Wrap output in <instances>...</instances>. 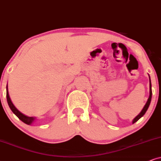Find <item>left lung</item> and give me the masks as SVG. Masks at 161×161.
<instances>
[{"label": "left lung", "mask_w": 161, "mask_h": 161, "mask_svg": "<svg viewBox=\"0 0 161 161\" xmlns=\"http://www.w3.org/2000/svg\"><path fill=\"white\" fill-rule=\"evenodd\" d=\"M152 83H151V79H150V76H149V97H148V100H147V102H146V105H144L143 108L142 109L141 111H140V113L137 116V117H136L135 118V119H133V120H132V123H133V124L135 123H136V122H137V121L138 120V119H140V118L143 117V116L146 114V111H147L148 108V107H149L150 103H151V100H152Z\"/></svg>", "instance_id": "1"}]
</instances>
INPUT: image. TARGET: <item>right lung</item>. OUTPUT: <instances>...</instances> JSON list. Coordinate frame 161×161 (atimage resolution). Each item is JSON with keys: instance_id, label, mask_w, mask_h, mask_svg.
I'll use <instances>...</instances> for the list:
<instances>
[{"instance_id": "add662e5", "label": "right lung", "mask_w": 161, "mask_h": 161, "mask_svg": "<svg viewBox=\"0 0 161 161\" xmlns=\"http://www.w3.org/2000/svg\"><path fill=\"white\" fill-rule=\"evenodd\" d=\"M7 103L8 105L10 108V109L12 110V111L17 116V117L19 118L20 119L22 122H24V123L27 124V125H31L32 123H34V121L36 119V117H28L25 114H24L23 113H21V111H18V110L16 108L15 105H13V102L11 101V99H10L9 95V92H8V87L7 85Z\"/></svg>"}]
</instances>
